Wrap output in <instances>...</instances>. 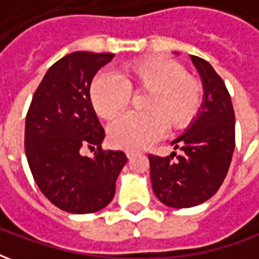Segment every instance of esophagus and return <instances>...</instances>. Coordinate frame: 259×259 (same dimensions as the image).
<instances>
[{"label":"esophagus","instance_id":"obj_1","mask_svg":"<svg viewBox=\"0 0 259 259\" xmlns=\"http://www.w3.org/2000/svg\"><path fill=\"white\" fill-rule=\"evenodd\" d=\"M124 154H126V157L129 158V159H132V158L136 155V151H133V150H127V151L124 152Z\"/></svg>","mask_w":259,"mask_h":259}]
</instances>
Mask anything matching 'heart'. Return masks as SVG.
Returning a JSON list of instances; mask_svg holds the SVG:
<instances>
[{"label": "heart", "mask_w": 259, "mask_h": 259, "mask_svg": "<svg viewBox=\"0 0 259 259\" xmlns=\"http://www.w3.org/2000/svg\"><path fill=\"white\" fill-rule=\"evenodd\" d=\"M146 91L140 100L144 112L127 113L109 127V141L124 150H140L157 141L163 132L187 127L201 107L200 81L186 73L174 59L163 57L133 61L123 65L118 79L101 73L89 90L91 107L102 119H115L130 101V93Z\"/></svg>", "instance_id": "obj_1"}]
</instances>
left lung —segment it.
I'll return each mask as SVG.
<instances>
[{
    "instance_id": "obj_1",
    "label": "left lung",
    "mask_w": 259,
    "mask_h": 259,
    "mask_svg": "<svg viewBox=\"0 0 259 259\" xmlns=\"http://www.w3.org/2000/svg\"><path fill=\"white\" fill-rule=\"evenodd\" d=\"M204 98L198 113L176 140L169 157L148 155L152 190L162 204L190 208L209 200L222 186L234 151V111L226 85L205 59L191 55Z\"/></svg>"
}]
</instances>
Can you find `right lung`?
Masks as SVG:
<instances>
[{
	"instance_id": "add662e5",
	"label": "right lung",
	"mask_w": 259,
	"mask_h": 259,
	"mask_svg": "<svg viewBox=\"0 0 259 259\" xmlns=\"http://www.w3.org/2000/svg\"><path fill=\"white\" fill-rule=\"evenodd\" d=\"M113 54L76 51L57 61L37 87L27 111L25 150L38 189L54 205L69 213L105 208L127 162L123 151H104L105 137L91 107L93 77ZM96 150L93 157L79 151Z\"/></svg>"
}]
</instances>
